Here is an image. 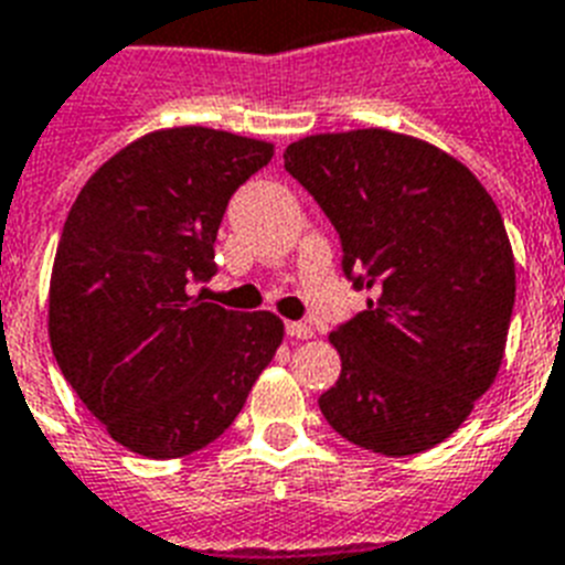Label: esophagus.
Returning a JSON list of instances; mask_svg holds the SVG:
<instances>
[{
    "instance_id": "1",
    "label": "esophagus",
    "mask_w": 565,
    "mask_h": 565,
    "mask_svg": "<svg viewBox=\"0 0 565 565\" xmlns=\"http://www.w3.org/2000/svg\"><path fill=\"white\" fill-rule=\"evenodd\" d=\"M284 328H287V333H290L292 339H310V337H313V328H310L307 322H287Z\"/></svg>"
}]
</instances>
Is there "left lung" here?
I'll list each match as a JSON object with an SVG mask.
<instances>
[{"label": "left lung", "mask_w": 565, "mask_h": 565, "mask_svg": "<svg viewBox=\"0 0 565 565\" xmlns=\"http://www.w3.org/2000/svg\"><path fill=\"white\" fill-rule=\"evenodd\" d=\"M284 168L337 228L354 290L377 292L330 333L342 374L319 409L371 452L441 444L505 354L516 275L497 203L458 159L388 130L307 136Z\"/></svg>", "instance_id": "8db88e82"}]
</instances>
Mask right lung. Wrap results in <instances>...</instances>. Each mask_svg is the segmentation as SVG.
<instances>
[{
	"label": "right lung",
	"mask_w": 565,
	"mask_h": 565,
	"mask_svg": "<svg viewBox=\"0 0 565 565\" xmlns=\"http://www.w3.org/2000/svg\"><path fill=\"white\" fill-rule=\"evenodd\" d=\"M273 145L209 127L132 141L77 194L60 235L49 337L63 377L121 447L179 458L226 433L281 345L278 316L191 296Z\"/></svg>",
	"instance_id": "1"
}]
</instances>
